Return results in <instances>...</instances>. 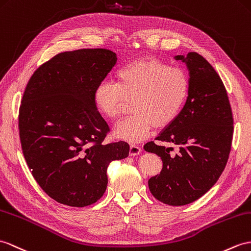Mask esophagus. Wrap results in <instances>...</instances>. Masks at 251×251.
<instances>
[{
	"mask_svg": "<svg viewBox=\"0 0 251 251\" xmlns=\"http://www.w3.org/2000/svg\"><path fill=\"white\" fill-rule=\"evenodd\" d=\"M140 152H142V149H140V147H138L137 145L130 146V151H129L130 155H138Z\"/></svg>",
	"mask_w": 251,
	"mask_h": 251,
	"instance_id": "esophagus-1",
	"label": "esophagus"
}]
</instances>
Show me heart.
I'll return each mask as SVG.
<instances>
[{
  "instance_id": "1",
  "label": "heart",
  "mask_w": 251,
  "mask_h": 251,
  "mask_svg": "<svg viewBox=\"0 0 251 251\" xmlns=\"http://www.w3.org/2000/svg\"><path fill=\"white\" fill-rule=\"evenodd\" d=\"M191 82L186 71L157 58H144L120 67L115 82L104 79L94 89L93 101L103 117L113 120L130 101L132 113L115 126L114 135L129 143L148 137L153 126L172 124L182 111Z\"/></svg>"
}]
</instances>
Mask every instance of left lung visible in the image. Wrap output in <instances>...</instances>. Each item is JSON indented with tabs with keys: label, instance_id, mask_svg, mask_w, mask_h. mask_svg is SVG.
I'll return each mask as SVG.
<instances>
[{
	"label": "left lung",
	"instance_id": "obj_1",
	"mask_svg": "<svg viewBox=\"0 0 251 251\" xmlns=\"http://www.w3.org/2000/svg\"><path fill=\"white\" fill-rule=\"evenodd\" d=\"M189 71V95L184 107L155 140L173 143L174 148L149 142L148 152L161 156L162 172L148 181L161 202L185 205L209 191L227 165L233 136V115L227 90L218 73L196 52L176 56Z\"/></svg>",
	"mask_w": 251,
	"mask_h": 251
}]
</instances>
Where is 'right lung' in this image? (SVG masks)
<instances>
[{
  "label": "right lung",
  "instance_id": "1",
  "mask_svg": "<svg viewBox=\"0 0 251 251\" xmlns=\"http://www.w3.org/2000/svg\"><path fill=\"white\" fill-rule=\"evenodd\" d=\"M117 62L107 49L55 55L35 70L19 108V136L34 179L58 203L83 207L107 186V167L129 155L130 146L104 144L106 121L93 101L94 89Z\"/></svg>",
  "mask_w": 251,
  "mask_h": 251
}]
</instances>
